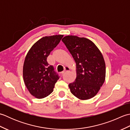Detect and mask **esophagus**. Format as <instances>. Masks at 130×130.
Masks as SVG:
<instances>
[{
	"mask_svg": "<svg viewBox=\"0 0 130 130\" xmlns=\"http://www.w3.org/2000/svg\"><path fill=\"white\" fill-rule=\"evenodd\" d=\"M70 70V69L68 67H65L64 68V70H63V71H62V72H61V74L62 75V74H63L65 73L68 72V71H69Z\"/></svg>",
	"mask_w": 130,
	"mask_h": 130,
	"instance_id": "obj_1",
	"label": "esophagus"
}]
</instances>
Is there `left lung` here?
<instances>
[{
	"mask_svg": "<svg viewBox=\"0 0 130 130\" xmlns=\"http://www.w3.org/2000/svg\"><path fill=\"white\" fill-rule=\"evenodd\" d=\"M62 41L76 63V78L69 85L71 93L81 100L94 97L106 78V64L101 52L84 37L67 36Z\"/></svg>",
	"mask_w": 130,
	"mask_h": 130,
	"instance_id": "8db88e82",
	"label": "left lung"
}]
</instances>
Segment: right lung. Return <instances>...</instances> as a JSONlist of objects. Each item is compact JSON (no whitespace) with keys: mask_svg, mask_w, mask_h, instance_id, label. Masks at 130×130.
Masks as SVG:
<instances>
[{"mask_svg":"<svg viewBox=\"0 0 130 130\" xmlns=\"http://www.w3.org/2000/svg\"><path fill=\"white\" fill-rule=\"evenodd\" d=\"M63 36L59 35L41 38L27 52L23 68V80L29 92L36 98L50 94L59 78L47 58Z\"/></svg>","mask_w":130,"mask_h":130,"instance_id":"add662e5","label":"right lung"}]
</instances>
